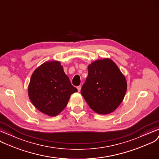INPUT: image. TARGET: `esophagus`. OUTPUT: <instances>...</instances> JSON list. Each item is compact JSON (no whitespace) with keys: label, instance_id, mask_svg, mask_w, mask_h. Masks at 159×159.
<instances>
[{"label":"esophagus","instance_id":"esophagus-1","mask_svg":"<svg viewBox=\"0 0 159 159\" xmlns=\"http://www.w3.org/2000/svg\"><path fill=\"white\" fill-rule=\"evenodd\" d=\"M77 89H78V92H80V90H81V85L78 86V87H77Z\"/></svg>","mask_w":159,"mask_h":159}]
</instances>
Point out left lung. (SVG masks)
<instances>
[{
	"label": "left lung",
	"mask_w": 159,
	"mask_h": 159,
	"mask_svg": "<svg viewBox=\"0 0 159 159\" xmlns=\"http://www.w3.org/2000/svg\"><path fill=\"white\" fill-rule=\"evenodd\" d=\"M126 90L125 76L111 59L105 58L88 66V76L81 93L94 111L107 115L117 109Z\"/></svg>",
	"instance_id": "1"
}]
</instances>
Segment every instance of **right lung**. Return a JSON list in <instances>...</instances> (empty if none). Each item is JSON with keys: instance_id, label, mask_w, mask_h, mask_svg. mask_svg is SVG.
<instances>
[{"instance_id": "right-lung-1", "label": "right lung", "mask_w": 159, "mask_h": 159, "mask_svg": "<svg viewBox=\"0 0 159 159\" xmlns=\"http://www.w3.org/2000/svg\"><path fill=\"white\" fill-rule=\"evenodd\" d=\"M77 91L57 61L45 62L36 69L28 89L34 106L50 116L59 115L66 107L70 95Z\"/></svg>"}]
</instances>
